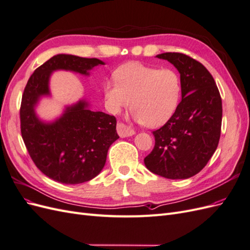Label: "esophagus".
Returning <instances> with one entry per match:
<instances>
[{"label": "esophagus", "mask_w": 250, "mask_h": 250, "mask_svg": "<svg viewBox=\"0 0 250 250\" xmlns=\"http://www.w3.org/2000/svg\"><path fill=\"white\" fill-rule=\"evenodd\" d=\"M117 131L121 138H126L130 137V135L134 134V130L129 126H127L124 123H118L117 125Z\"/></svg>", "instance_id": "1"}]
</instances>
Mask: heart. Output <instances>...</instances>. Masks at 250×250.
<instances>
[{"mask_svg": "<svg viewBox=\"0 0 250 250\" xmlns=\"http://www.w3.org/2000/svg\"><path fill=\"white\" fill-rule=\"evenodd\" d=\"M104 83L107 109L118 115L132 106V117L148 127L166 124L176 112L181 98V80L176 71L141 62L124 63ZM133 100H131V98Z\"/></svg>", "mask_w": 250, "mask_h": 250, "instance_id": "heart-1", "label": "heart"}]
</instances>
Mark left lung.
<instances>
[{"label": "left lung", "mask_w": 250, "mask_h": 250, "mask_svg": "<svg viewBox=\"0 0 250 250\" xmlns=\"http://www.w3.org/2000/svg\"><path fill=\"white\" fill-rule=\"evenodd\" d=\"M176 67L181 99L174 116L154 130L155 145L144 158L149 171L169 179H186L199 173L218 147L222 123V100L207 67L183 53H163Z\"/></svg>", "instance_id": "1"}]
</instances>
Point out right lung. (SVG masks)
<instances>
[{
	"label": "right lung",
	"instance_id": "1",
	"mask_svg": "<svg viewBox=\"0 0 250 250\" xmlns=\"http://www.w3.org/2000/svg\"><path fill=\"white\" fill-rule=\"evenodd\" d=\"M98 64L97 58L58 54L37 67L30 76L21 97V132L33 163L44 175L65 185L93 179L106 162L107 151L119 139L116 117L87 108L85 101L67 107L55 122L37 119L34 106L41 96L49 95L53 71L67 70L87 75Z\"/></svg>",
	"mask_w": 250,
	"mask_h": 250
}]
</instances>
